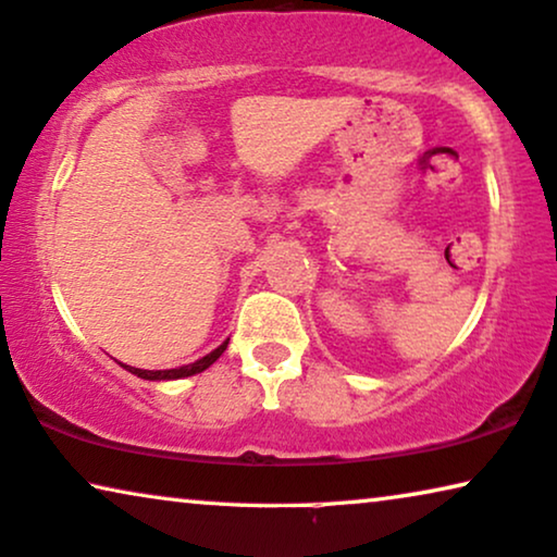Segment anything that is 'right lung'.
I'll return each instance as SVG.
<instances>
[{
	"label": "right lung",
	"mask_w": 557,
	"mask_h": 557,
	"mask_svg": "<svg viewBox=\"0 0 557 557\" xmlns=\"http://www.w3.org/2000/svg\"><path fill=\"white\" fill-rule=\"evenodd\" d=\"M226 343H230V338H226L222 346L219 348H214L211 350V354H207L203 358H199V360H194V363H189V366H178V368H169V371H144V368H133V366H125V363H121L125 371H131L133 375H138V379H144V381H176V379H189V375H197V373H201V371H207V368L214 363V360L224 354L226 350Z\"/></svg>",
	"instance_id": "add662e5"
}]
</instances>
